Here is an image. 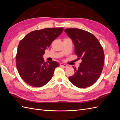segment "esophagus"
Listing matches in <instances>:
<instances>
[{
  "label": "esophagus",
  "mask_w": 120,
  "mask_h": 120,
  "mask_svg": "<svg viewBox=\"0 0 120 120\" xmlns=\"http://www.w3.org/2000/svg\"><path fill=\"white\" fill-rule=\"evenodd\" d=\"M60 66L61 67H63L64 68H66L68 67V65H67V64H63V63H61V64H60Z\"/></svg>",
  "instance_id": "obj_1"
}]
</instances>
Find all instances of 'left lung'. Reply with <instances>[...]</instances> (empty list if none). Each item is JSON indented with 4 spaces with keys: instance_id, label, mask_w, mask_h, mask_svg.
I'll return each instance as SVG.
<instances>
[{
    "instance_id": "1",
    "label": "left lung",
    "mask_w": 120,
    "mask_h": 120,
    "mask_svg": "<svg viewBox=\"0 0 120 120\" xmlns=\"http://www.w3.org/2000/svg\"><path fill=\"white\" fill-rule=\"evenodd\" d=\"M64 32L72 41L75 52L82 63L78 68H73L75 74L68 78L79 88L91 86L99 78L105 62L103 49L93 34L78 28H66Z\"/></svg>"
}]
</instances>
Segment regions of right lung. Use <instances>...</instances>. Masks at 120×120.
I'll return each mask as SVG.
<instances>
[{
    "label": "right lung",
    "mask_w": 120,
    "mask_h": 120,
    "mask_svg": "<svg viewBox=\"0 0 120 120\" xmlns=\"http://www.w3.org/2000/svg\"><path fill=\"white\" fill-rule=\"evenodd\" d=\"M63 30V27H59L32 31L19 42L16 56V67L21 78L28 85L41 87L52 78L54 70L60 64L56 61L45 62L43 55Z\"/></svg>",
    "instance_id": "obj_1"
}]
</instances>
